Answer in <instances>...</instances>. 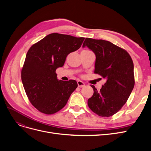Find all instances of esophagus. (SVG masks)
Listing matches in <instances>:
<instances>
[{
  "label": "esophagus",
  "mask_w": 151,
  "mask_h": 151,
  "mask_svg": "<svg viewBox=\"0 0 151 151\" xmlns=\"http://www.w3.org/2000/svg\"><path fill=\"white\" fill-rule=\"evenodd\" d=\"M77 85H78V87H83L84 86H85V83H84L82 81H77Z\"/></svg>",
  "instance_id": "1"
}]
</instances>
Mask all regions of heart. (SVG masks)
I'll return each mask as SVG.
<instances>
[{
    "instance_id": "obj_1",
    "label": "heart",
    "mask_w": 151,
    "mask_h": 151,
    "mask_svg": "<svg viewBox=\"0 0 151 151\" xmlns=\"http://www.w3.org/2000/svg\"><path fill=\"white\" fill-rule=\"evenodd\" d=\"M83 52H90V51H88V50H83V51H82Z\"/></svg>"
}]
</instances>
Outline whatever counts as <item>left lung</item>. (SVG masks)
<instances>
[{
    "label": "left lung",
    "mask_w": 151,
    "mask_h": 151,
    "mask_svg": "<svg viewBox=\"0 0 151 151\" xmlns=\"http://www.w3.org/2000/svg\"><path fill=\"white\" fill-rule=\"evenodd\" d=\"M85 46L95 55L94 73L106 80L100 91L90 86L93 94L88 106L100 116H111L126 104L134 88L133 62L127 51L110 41L86 38Z\"/></svg>",
    "instance_id": "1"
}]
</instances>
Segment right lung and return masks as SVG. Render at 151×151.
<instances>
[{
  "instance_id": "right-lung-1",
  "label": "right lung",
  "mask_w": 151,
  "mask_h": 151,
  "mask_svg": "<svg viewBox=\"0 0 151 151\" xmlns=\"http://www.w3.org/2000/svg\"><path fill=\"white\" fill-rule=\"evenodd\" d=\"M84 39L54 33L28 51L22 81L29 101L40 112L51 114L61 110L77 87L74 80L58 81L56 70L63 67L69 53L79 49Z\"/></svg>"
}]
</instances>
